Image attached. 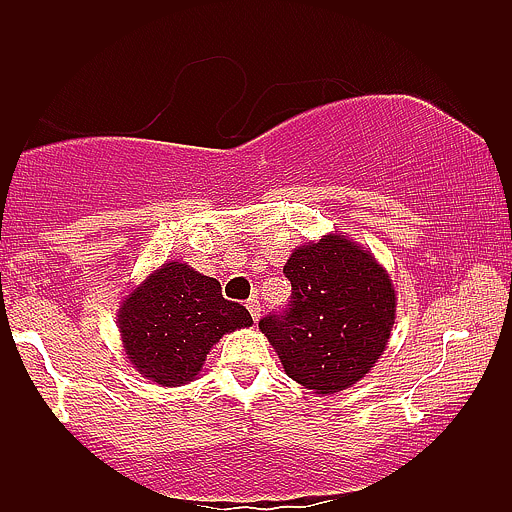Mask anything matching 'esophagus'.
Returning <instances> with one entry per match:
<instances>
[{"label": "esophagus", "mask_w": 512, "mask_h": 512, "mask_svg": "<svg viewBox=\"0 0 512 512\" xmlns=\"http://www.w3.org/2000/svg\"><path fill=\"white\" fill-rule=\"evenodd\" d=\"M245 306H248V311H250V316H252V320H260V302H257V297H250L248 302H245Z\"/></svg>", "instance_id": "34e87169"}]
</instances>
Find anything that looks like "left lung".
Returning <instances> with one entry per match:
<instances>
[{
  "instance_id": "left-lung-1",
  "label": "left lung",
  "mask_w": 512,
  "mask_h": 512,
  "mask_svg": "<svg viewBox=\"0 0 512 512\" xmlns=\"http://www.w3.org/2000/svg\"><path fill=\"white\" fill-rule=\"evenodd\" d=\"M283 274L292 295L260 330L290 379L337 393L367 374L384 351L395 318L391 278L349 238L325 236L290 255Z\"/></svg>"
}]
</instances>
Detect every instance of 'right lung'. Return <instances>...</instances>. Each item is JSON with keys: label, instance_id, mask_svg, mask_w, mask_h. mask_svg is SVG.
I'll list each match as a JSON object with an SVG mask.
<instances>
[{"label": "right lung", "instance_id": "1", "mask_svg": "<svg viewBox=\"0 0 512 512\" xmlns=\"http://www.w3.org/2000/svg\"><path fill=\"white\" fill-rule=\"evenodd\" d=\"M252 323L248 309L224 299L215 278L187 264H163L119 311L131 363L161 386L187 384L224 332Z\"/></svg>", "mask_w": 512, "mask_h": 512}]
</instances>
